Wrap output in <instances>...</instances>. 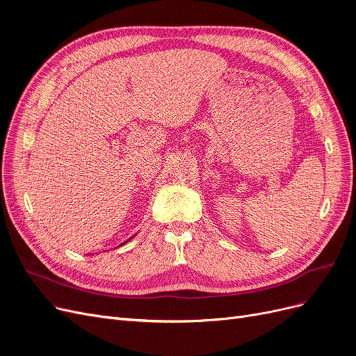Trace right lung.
Returning <instances> with one entry per match:
<instances>
[{"instance_id": "1", "label": "right lung", "mask_w": 356, "mask_h": 356, "mask_svg": "<svg viewBox=\"0 0 356 356\" xmlns=\"http://www.w3.org/2000/svg\"><path fill=\"white\" fill-rule=\"evenodd\" d=\"M126 242H127V241H126Z\"/></svg>"}]
</instances>
